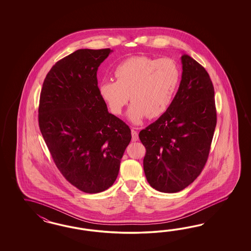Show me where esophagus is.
Here are the masks:
<instances>
[{"instance_id":"1","label":"esophagus","mask_w":251,"mask_h":251,"mask_svg":"<svg viewBox=\"0 0 251 251\" xmlns=\"http://www.w3.org/2000/svg\"><path fill=\"white\" fill-rule=\"evenodd\" d=\"M131 137H132V138H131L132 142H136V141H138V139H139L138 131L134 129H131Z\"/></svg>"}]
</instances>
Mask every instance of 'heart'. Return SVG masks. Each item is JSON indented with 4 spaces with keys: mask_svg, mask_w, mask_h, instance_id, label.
Here are the masks:
<instances>
[{
    "mask_svg": "<svg viewBox=\"0 0 251 251\" xmlns=\"http://www.w3.org/2000/svg\"><path fill=\"white\" fill-rule=\"evenodd\" d=\"M116 82L102 81L99 97L114 115H122L124 106L132 101L128 111L129 121L140 124L165 114L175 98L180 72L168 58L152 59L137 56L121 62L114 70Z\"/></svg>",
    "mask_w": 251,
    "mask_h": 251,
    "instance_id": "heart-1",
    "label": "heart"
}]
</instances>
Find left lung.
<instances>
[{
	"instance_id": "left-lung-1",
	"label": "left lung",
	"mask_w": 251,
	"mask_h": 251,
	"mask_svg": "<svg viewBox=\"0 0 251 251\" xmlns=\"http://www.w3.org/2000/svg\"><path fill=\"white\" fill-rule=\"evenodd\" d=\"M182 75L167 112L139 133L146 148L145 176L161 192L184 190L201 174L216 126L211 78L189 55L181 56Z\"/></svg>"
}]
</instances>
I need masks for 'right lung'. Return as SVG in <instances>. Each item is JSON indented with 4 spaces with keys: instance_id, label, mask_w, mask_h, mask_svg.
Here are the masks:
<instances>
[{
    "instance_id": "1",
    "label": "right lung",
    "mask_w": 251,
    "mask_h": 251,
    "mask_svg": "<svg viewBox=\"0 0 251 251\" xmlns=\"http://www.w3.org/2000/svg\"><path fill=\"white\" fill-rule=\"evenodd\" d=\"M113 50L82 49L58 61L40 93L38 123L61 174L78 190L99 193L119 175L131 134L99 97L97 73Z\"/></svg>"
}]
</instances>
